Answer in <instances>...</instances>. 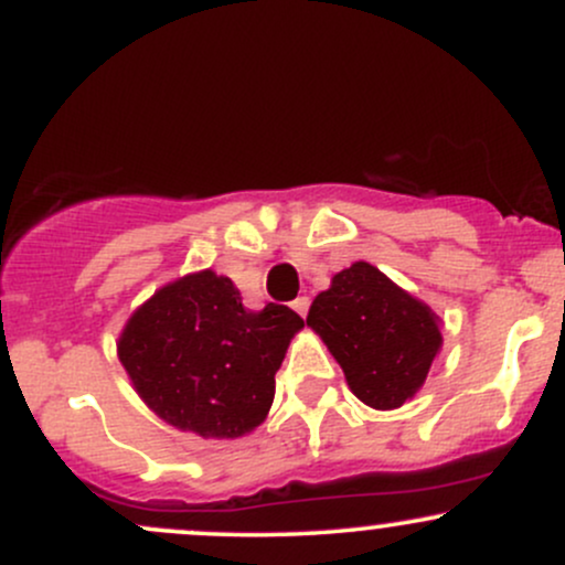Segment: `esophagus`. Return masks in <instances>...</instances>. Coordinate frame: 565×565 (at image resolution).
I'll use <instances>...</instances> for the list:
<instances>
[{"instance_id": "34e87169", "label": "esophagus", "mask_w": 565, "mask_h": 565, "mask_svg": "<svg viewBox=\"0 0 565 565\" xmlns=\"http://www.w3.org/2000/svg\"><path fill=\"white\" fill-rule=\"evenodd\" d=\"M291 308H295L297 313H300L305 319V316H308V308H310V297H297V300L291 302Z\"/></svg>"}]
</instances>
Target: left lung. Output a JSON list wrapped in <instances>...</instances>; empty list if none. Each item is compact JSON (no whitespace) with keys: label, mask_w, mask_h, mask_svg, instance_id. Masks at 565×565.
Here are the masks:
<instances>
[{"label":"left lung","mask_w":565,"mask_h":565,"mask_svg":"<svg viewBox=\"0 0 565 565\" xmlns=\"http://www.w3.org/2000/svg\"><path fill=\"white\" fill-rule=\"evenodd\" d=\"M313 327L366 406L395 408L423 387L440 348L430 308L374 265L353 263L310 305Z\"/></svg>","instance_id":"1"}]
</instances>
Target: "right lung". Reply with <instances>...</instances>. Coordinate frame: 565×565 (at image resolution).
<instances>
[{
  "instance_id": "add662e5",
  "label": "right lung",
  "mask_w": 565,
  "mask_h": 565,
  "mask_svg": "<svg viewBox=\"0 0 565 565\" xmlns=\"http://www.w3.org/2000/svg\"><path fill=\"white\" fill-rule=\"evenodd\" d=\"M302 323L287 305L246 310L231 278L201 270L135 310L119 361L161 419L204 438H238L268 414Z\"/></svg>"
}]
</instances>
